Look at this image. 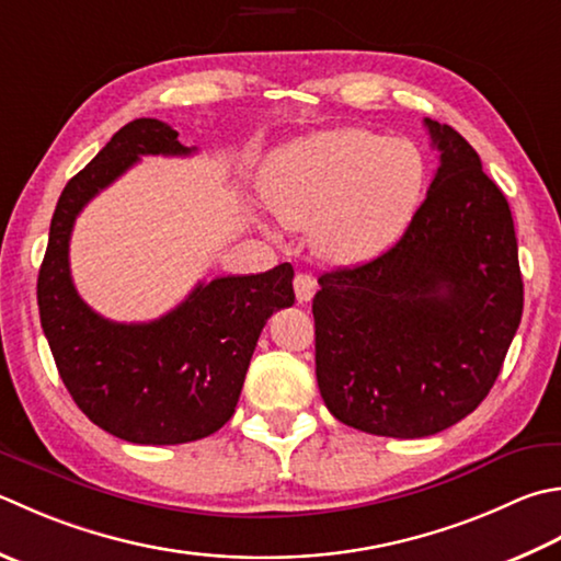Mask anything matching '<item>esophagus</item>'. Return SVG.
Returning a JSON list of instances; mask_svg holds the SVG:
<instances>
[{
	"instance_id": "1",
	"label": "esophagus",
	"mask_w": 561,
	"mask_h": 561,
	"mask_svg": "<svg viewBox=\"0 0 561 561\" xmlns=\"http://www.w3.org/2000/svg\"><path fill=\"white\" fill-rule=\"evenodd\" d=\"M316 289H318V284H316V279L311 277L309 272H296V277H294L296 301H299V304L311 301V296L316 294Z\"/></svg>"
}]
</instances>
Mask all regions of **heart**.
I'll return each instance as SVG.
<instances>
[{"mask_svg": "<svg viewBox=\"0 0 561 561\" xmlns=\"http://www.w3.org/2000/svg\"><path fill=\"white\" fill-rule=\"evenodd\" d=\"M423 184L425 162L411 142L335 128L282 150L267 202L287 228L312 226L311 245L323 260L355 265L401 236Z\"/></svg>", "mask_w": 561, "mask_h": 561, "instance_id": "obj_1", "label": "heart"}]
</instances>
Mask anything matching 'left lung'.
Listing matches in <instances>:
<instances>
[{
	"mask_svg": "<svg viewBox=\"0 0 561 561\" xmlns=\"http://www.w3.org/2000/svg\"><path fill=\"white\" fill-rule=\"evenodd\" d=\"M440 168L397 245L325 272L313 296L316 379L340 423L427 437L486 399L523 316L506 196L455 128L425 118Z\"/></svg>",
	"mask_w": 561,
	"mask_h": 561,
	"instance_id": "obj_1",
	"label": "left lung"
}]
</instances>
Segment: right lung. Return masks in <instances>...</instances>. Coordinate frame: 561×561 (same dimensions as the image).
I'll return each instance as SVG.
<instances>
[{
    "label": "right lung",
    "instance_id": "add662e5",
    "mask_svg": "<svg viewBox=\"0 0 561 561\" xmlns=\"http://www.w3.org/2000/svg\"><path fill=\"white\" fill-rule=\"evenodd\" d=\"M178 130L136 118L65 184L38 272V311L72 401L102 431L136 445H182L236 413L267 318L294 304L289 262L262 274L199 282L150 323H114L77 294L70 236L77 214L140 156H190Z\"/></svg>",
    "mask_w": 561,
    "mask_h": 561
}]
</instances>
